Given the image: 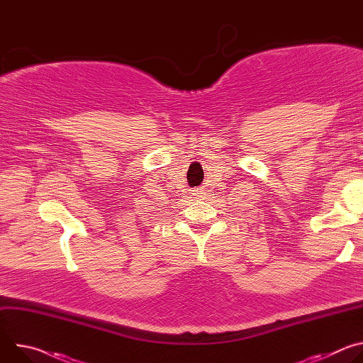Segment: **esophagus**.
Instances as JSON below:
<instances>
[{"label": "esophagus", "mask_w": 363, "mask_h": 363, "mask_svg": "<svg viewBox=\"0 0 363 363\" xmlns=\"http://www.w3.org/2000/svg\"><path fill=\"white\" fill-rule=\"evenodd\" d=\"M194 194H195V195H199V196H201V194H202V192H201V191H198V189H196V191H195V192H194Z\"/></svg>", "instance_id": "esophagus-1"}]
</instances>
